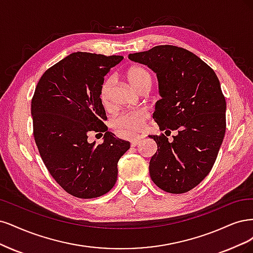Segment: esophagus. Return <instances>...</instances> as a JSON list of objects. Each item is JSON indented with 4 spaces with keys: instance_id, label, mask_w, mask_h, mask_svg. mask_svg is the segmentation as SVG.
<instances>
[{
    "instance_id": "obj_1",
    "label": "esophagus",
    "mask_w": 253,
    "mask_h": 253,
    "mask_svg": "<svg viewBox=\"0 0 253 253\" xmlns=\"http://www.w3.org/2000/svg\"><path fill=\"white\" fill-rule=\"evenodd\" d=\"M142 138H143L142 136H135V137H133L132 140L130 141V142H131V145H132V146H137L138 144L141 143V140H142Z\"/></svg>"
}]
</instances>
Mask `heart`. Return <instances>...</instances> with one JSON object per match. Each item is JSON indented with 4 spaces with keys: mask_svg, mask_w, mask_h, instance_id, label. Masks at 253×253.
Segmentation results:
<instances>
[{
    "mask_svg": "<svg viewBox=\"0 0 253 253\" xmlns=\"http://www.w3.org/2000/svg\"><path fill=\"white\" fill-rule=\"evenodd\" d=\"M126 79L135 90L140 92L145 87H150V73L142 66H131L126 71ZM112 79L107 78L103 81L100 87L99 97L104 108L110 107ZM148 120V113L144 110L121 113L111 121V126L123 135H129L142 130Z\"/></svg>",
    "mask_w": 253,
    "mask_h": 253,
    "instance_id": "obj_1",
    "label": "heart"
}]
</instances>
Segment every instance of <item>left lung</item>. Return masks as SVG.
<instances>
[{
  "mask_svg": "<svg viewBox=\"0 0 253 253\" xmlns=\"http://www.w3.org/2000/svg\"><path fill=\"white\" fill-rule=\"evenodd\" d=\"M128 58L157 73L162 99L153 119L162 131L177 130L171 142L164 133L149 135L158 145L149 163L151 180L166 192L185 193L208 175L225 135L219 81L212 68L182 47L160 45Z\"/></svg>",
  "mask_w": 253,
  "mask_h": 253,
  "instance_id": "obj_1",
  "label": "left lung"
}]
</instances>
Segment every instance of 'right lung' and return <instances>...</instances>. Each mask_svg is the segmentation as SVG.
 Returning <instances> with one entry per match:
<instances>
[{"label": "right lung", "instance_id": "obj_1", "mask_svg": "<svg viewBox=\"0 0 253 253\" xmlns=\"http://www.w3.org/2000/svg\"><path fill=\"white\" fill-rule=\"evenodd\" d=\"M124 58L75 52L41 77L31 100L34 136L44 164L62 188L80 199L107 193L117 182L118 162L130 143L108 131L99 91ZM93 131L104 142H87Z\"/></svg>", "mask_w": 253, "mask_h": 253}]
</instances>
